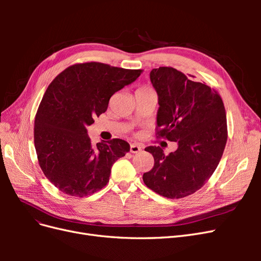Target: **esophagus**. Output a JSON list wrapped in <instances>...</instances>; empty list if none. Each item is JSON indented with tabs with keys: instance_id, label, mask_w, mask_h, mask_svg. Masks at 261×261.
<instances>
[{
	"instance_id": "1",
	"label": "esophagus",
	"mask_w": 261,
	"mask_h": 261,
	"mask_svg": "<svg viewBox=\"0 0 261 261\" xmlns=\"http://www.w3.org/2000/svg\"><path fill=\"white\" fill-rule=\"evenodd\" d=\"M139 151H141V147L137 144H133L130 145V152L132 153H138Z\"/></svg>"
}]
</instances>
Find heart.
I'll return each mask as SVG.
<instances>
[{
    "mask_svg": "<svg viewBox=\"0 0 261 261\" xmlns=\"http://www.w3.org/2000/svg\"><path fill=\"white\" fill-rule=\"evenodd\" d=\"M149 90H151V89H150L149 87H147V86H143V87H140V88L137 89V91H149Z\"/></svg>",
    "mask_w": 261,
    "mask_h": 261,
    "instance_id": "heart-1",
    "label": "heart"
}]
</instances>
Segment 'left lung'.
<instances>
[{
  "instance_id": "1",
  "label": "left lung",
  "mask_w": 261,
  "mask_h": 261,
  "mask_svg": "<svg viewBox=\"0 0 261 261\" xmlns=\"http://www.w3.org/2000/svg\"><path fill=\"white\" fill-rule=\"evenodd\" d=\"M150 81L160 106L155 136L176 141L178 148L168 155L160 147L145 149L154 165L144 173V183L167 198H184L207 183L222 158L227 140L223 101L206 83L170 66L153 68Z\"/></svg>"
}]
</instances>
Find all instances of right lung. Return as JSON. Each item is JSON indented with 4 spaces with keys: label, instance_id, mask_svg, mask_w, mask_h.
<instances>
[{
    "label": "right lung",
    "instance_id": "1",
    "mask_svg": "<svg viewBox=\"0 0 261 261\" xmlns=\"http://www.w3.org/2000/svg\"><path fill=\"white\" fill-rule=\"evenodd\" d=\"M141 73L99 62L77 63L46 88L35 118V148L43 174L61 192L85 197L108 184L113 163L129 151V145L114 138L93 146L87 127L107 111L110 98Z\"/></svg>",
    "mask_w": 261,
    "mask_h": 261
}]
</instances>
